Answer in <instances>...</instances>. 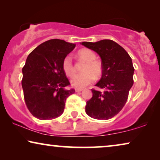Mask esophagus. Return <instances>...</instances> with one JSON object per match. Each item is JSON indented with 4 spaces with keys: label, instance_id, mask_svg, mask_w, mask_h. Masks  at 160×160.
<instances>
[{
    "label": "esophagus",
    "instance_id": "34e87169",
    "mask_svg": "<svg viewBox=\"0 0 160 160\" xmlns=\"http://www.w3.org/2000/svg\"><path fill=\"white\" fill-rule=\"evenodd\" d=\"M82 90H83L82 89H78V88L76 89V92H82Z\"/></svg>",
    "mask_w": 160,
    "mask_h": 160
}]
</instances>
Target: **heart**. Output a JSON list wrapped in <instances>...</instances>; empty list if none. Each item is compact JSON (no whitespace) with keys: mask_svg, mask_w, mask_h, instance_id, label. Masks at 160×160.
<instances>
[{"mask_svg":"<svg viewBox=\"0 0 160 160\" xmlns=\"http://www.w3.org/2000/svg\"><path fill=\"white\" fill-rule=\"evenodd\" d=\"M78 58L86 62L82 69L84 73L76 75L71 78V85L76 88H83L91 84L95 78H100L102 74L101 62L96 60V54L90 49H82L78 52ZM62 70L68 76H73L76 73V70L69 56L65 58L62 61Z\"/></svg>","mask_w":160,"mask_h":160,"instance_id":"b5f03b06","label":"heart"}]
</instances>
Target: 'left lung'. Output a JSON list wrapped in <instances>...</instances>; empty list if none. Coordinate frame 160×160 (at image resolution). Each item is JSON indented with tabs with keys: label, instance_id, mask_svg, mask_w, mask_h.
I'll list each match as a JSON object with an SVG mask.
<instances>
[{
	"label": "left lung",
	"instance_id": "left-lung-1",
	"mask_svg": "<svg viewBox=\"0 0 160 160\" xmlns=\"http://www.w3.org/2000/svg\"><path fill=\"white\" fill-rule=\"evenodd\" d=\"M99 54L102 66V77L92 89V97L87 102V114L95 119L107 120L119 113L126 103L133 85L132 59L115 41L105 39L97 42L81 43Z\"/></svg>",
	"mask_w": 160,
	"mask_h": 160
}]
</instances>
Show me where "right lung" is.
I'll return each instance as SVG.
<instances>
[{
	"label": "right lung",
	"instance_id": "add662e5",
	"mask_svg": "<svg viewBox=\"0 0 160 160\" xmlns=\"http://www.w3.org/2000/svg\"><path fill=\"white\" fill-rule=\"evenodd\" d=\"M76 47L60 39H51L29 54L22 68V87L28 110L41 120L53 119L64 111L67 98L75 92L66 89L70 82L62 61Z\"/></svg>",
	"mask_w": 160,
	"mask_h": 160
}]
</instances>
